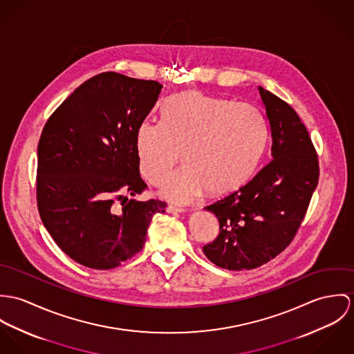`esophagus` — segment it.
<instances>
[{
  "instance_id": "1",
  "label": "esophagus",
  "mask_w": 354,
  "mask_h": 354,
  "mask_svg": "<svg viewBox=\"0 0 354 354\" xmlns=\"http://www.w3.org/2000/svg\"><path fill=\"white\" fill-rule=\"evenodd\" d=\"M165 210H167L168 213H172V214H176V213H183V212H185V209H183V207H179V206H174V205H169V206H167V207H165Z\"/></svg>"
}]
</instances>
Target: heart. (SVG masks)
Wrapping results in <instances>:
<instances>
[{
    "label": "heart",
    "mask_w": 354,
    "mask_h": 354,
    "mask_svg": "<svg viewBox=\"0 0 354 354\" xmlns=\"http://www.w3.org/2000/svg\"><path fill=\"white\" fill-rule=\"evenodd\" d=\"M162 123L142 120L136 133V155L145 179L160 183L178 162L185 165L160 187V196L190 202L230 194L255 172L265 147L266 126L252 106L189 91L169 99Z\"/></svg>",
    "instance_id": "b5f03b06"
}]
</instances>
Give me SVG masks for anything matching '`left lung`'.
<instances>
[{
    "mask_svg": "<svg viewBox=\"0 0 354 354\" xmlns=\"http://www.w3.org/2000/svg\"><path fill=\"white\" fill-rule=\"evenodd\" d=\"M272 137V160L247 185L205 207L220 223L203 245L216 266L251 270L277 257L296 235L319 180L313 141L296 111L258 86Z\"/></svg>",
    "mask_w": 354,
    "mask_h": 354,
    "instance_id": "left-lung-1",
    "label": "left lung"
}]
</instances>
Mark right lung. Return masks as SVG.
<instances>
[{"label": "right lung", "mask_w": 354, "mask_h": 354, "mask_svg": "<svg viewBox=\"0 0 354 354\" xmlns=\"http://www.w3.org/2000/svg\"><path fill=\"white\" fill-rule=\"evenodd\" d=\"M162 92L152 80L114 72L81 84L47 120L38 145L40 218L80 265L109 270L137 254L165 203L114 198L141 194L136 133Z\"/></svg>", "instance_id": "right-lung-1"}]
</instances>
